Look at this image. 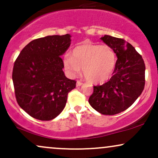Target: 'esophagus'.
<instances>
[{
	"label": "esophagus",
	"mask_w": 158,
	"mask_h": 158,
	"mask_svg": "<svg viewBox=\"0 0 158 158\" xmlns=\"http://www.w3.org/2000/svg\"><path fill=\"white\" fill-rule=\"evenodd\" d=\"M82 84H83V83L81 82V81H77V87H80Z\"/></svg>",
	"instance_id": "esophagus-1"
}]
</instances>
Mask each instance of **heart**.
Instances as JSON below:
<instances>
[{
	"instance_id": "1",
	"label": "heart",
	"mask_w": 158,
	"mask_h": 158,
	"mask_svg": "<svg viewBox=\"0 0 158 158\" xmlns=\"http://www.w3.org/2000/svg\"><path fill=\"white\" fill-rule=\"evenodd\" d=\"M117 56L110 47L85 42L73 49L71 57L64 58V66L70 77L79 75L83 70L85 78L91 83H102L114 73Z\"/></svg>"
}]
</instances>
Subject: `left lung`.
Masks as SVG:
<instances>
[{
	"mask_svg": "<svg viewBox=\"0 0 158 158\" xmlns=\"http://www.w3.org/2000/svg\"><path fill=\"white\" fill-rule=\"evenodd\" d=\"M117 56L113 76L102 85L94 86L90 105L100 114L114 115L135 102L145 86V66L142 56L124 39L110 35L101 38Z\"/></svg>",
	"mask_w": 158,
	"mask_h": 158,
	"instance_id": "1",
	"label": "left lung"
}]
</instances>
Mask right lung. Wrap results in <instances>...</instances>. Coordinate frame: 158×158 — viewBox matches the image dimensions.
Wrapping results in <instances>:
<instances>
[{"label": "right lung", "instance_id": "obj_1", "mask_svg": "<svg viewBox=\"0 0 158 158\" xmlns=\"http://www.w3.org/2000/svg\"><path fill=\"white\" fill-rule=\"evenodd\" d=\"M70 35H48L30 41L14 63L12 70L18 104L30 116L51 120L65 107L75 80L65 77L61 56L70 45Z\"/></svg>", "mask_w": 158, "mask_h": 158}]
</instances>
